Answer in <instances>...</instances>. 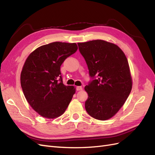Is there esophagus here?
Instances as JSON below:
<instances>
[{
  "label": "esophagus",
  "instance_id": "1",
  "mask_svg": "<svg viewBox=\"0 0 155 155\" xmlns=\"http://www.w3.org/2000/svg\"><path fill=\"white\" fill-rule=\"evenodd\" d=\"M76 90L77 91H82L83 90V88L81 87H76Z\"/></svg>",
  "mask_w": 155,
  "mask_h": 155
}]
</instances>
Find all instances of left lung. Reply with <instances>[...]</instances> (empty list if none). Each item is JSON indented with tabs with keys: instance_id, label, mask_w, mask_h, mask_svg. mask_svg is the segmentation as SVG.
I'll return each mask as SVG.
<instances>
[{
	"instance_id": "obj_1",
	"label": "left lung",
	"mask_w": 155,
	"mask_h": 155,
	"mask_svg": "<svg viewBox=\"0 0 155 155\" xmlns=\"http://www.w3.org/2000/svg\"><path fill=\"white\" fill-rule=\"evenodd\" d=\"M78 45L92 78L85 87V109L92 118L107 120L124 105L132 89L127 59L118 46L103 40Z\"/></svg>"
}]
</instances>
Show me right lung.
<instances>
[{
	"label": "right lung",
	"instance_id": "1",
	"mask_svg": "<svg viewBox=\"0 0 155 155\" xmlns=\"http://www.w3.org/2000/svg\"><path fill=\"white\" fill-rule=\"evenodd\" d=\"M78 50L76 43L54 42L37 48L26 59L21 84L27 101L37 113L55 118L66 110L76 89L63 83L60 67Z\"/></svg>",
	"mask_w": 155,
	"mask_h": 155
}]
</instances>
